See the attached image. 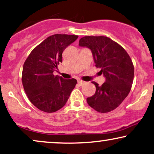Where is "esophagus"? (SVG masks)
<instances>
[{"label": "esophagus", "instance_id": "1", "mask_svg": "<svg viewBox=\"0 0 154 154\" xmlns=\"http://www.w3.org/2000/svg\"><path fill=\"white\" fill-rule=\"evenodd\" d=\"M84 83H85V82L82 81V80H81V79L78 80V84H79V86H82L83 84H84Z\"/></svg>", "mask_w": 154, "mask_h": 154}]
</instances>
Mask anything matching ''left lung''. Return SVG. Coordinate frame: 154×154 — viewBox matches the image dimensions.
I'll list each match as a JSON object with an SVG mask.
<instances>
[{
  "label": "left lung",
  "instance_id": "8db88e82",
  "mask_svg": "<svg viewBox=\"0 0 154 154\" xmlns=\"http://www.w3.org/2000/svg\"><path fill=\"white\" fill-rule=\"evenodd\" d=\"M79 45L92 51L97 68L105 82L100 86L95 82L96 93L86 98L88 105L100 113H107L119 106L131 91L134 77V66L126 51L112 39L105 36H85Z\"/></svg>",
  "mask_w": 154,
  "mask_h": 154
}]
</instances>
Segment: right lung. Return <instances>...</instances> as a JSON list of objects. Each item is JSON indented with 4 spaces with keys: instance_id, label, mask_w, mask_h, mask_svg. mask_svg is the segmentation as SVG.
<instances>
[{
    "instance_id": "1",
    "label": "right lung",
    "mask_w": 154,
    "mask_h": 154,
    "mask_svg": "<svg viewBox=\"0 0 154 154\" xmlns=\"http://www.w3.org/2000/svg\"><path fill=\"white\" fill-rule=\"evenodd\" d=\"M78 35L55 34L35 47L25 60L22 84L29 100L41 111L52 113L66 105L77 80L64 79L54 71L62 62V54Z\"/></svg>"
}]
</instances>
